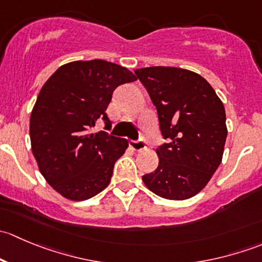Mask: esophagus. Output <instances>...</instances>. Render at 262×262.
Wrapping results in <instances>:
<instances>
[{
  "label": "esophagus",
  "instance_id": "obj_1",
  "mask_svg": "<svg viewBox=\"0 0 262 262\" xmlns=\"http://www.w3.org/2000/svg\"><path fill=\"white\" fill-rule=\"evenodd\" d=\"M129 147H130L133 150H137V152H138V150L146 149L147 144L146 142L143 141H130L129 142Z\"/></svg>",
  "mask_w": 262,
  "mask_h": 262
}]
</instances>
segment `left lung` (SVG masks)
Here are the masks:
<instances>
[{
	"label": "left lung",
	"mask_w": 262,
	"mask_h": 262,
	"mask_svg": "<svg viewBox=\"0 0 262 262\" xmlns=\"http://www.w3.org/2000/svg\"><path fill=\"white\" fill-rule=\"evenodd\" d=\"M157 109L168 143L158 147V167L142 176L156 195L185 200L202 191L221 165L227 138L226 110L205 78L176 67L134 71Z\"/></svg>",
	"instance_id": "left-lung-1"
}]
</instances>
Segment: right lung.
Returning a JSON list of instances; mask_svg holds the SVG:
<instances>
[{"instance_id": "add662e5", "label": "right lung", "mask_w": 262, "mask_h": 262, "mask_svg": "<svg viewBox=\"0 0 262 262\" xmlns=\"http://www.w3.org/2000/svg\"><path fill=\"white\" fill-rule=\"evenodd\" d=\"M125 67L102 59L60 66L43 84L30 115L31 150L39 171L63 198L87 200L110 184L128 141L90 133L106 115L113 91L136 81Z\"/></svg>"}]
</instances>
